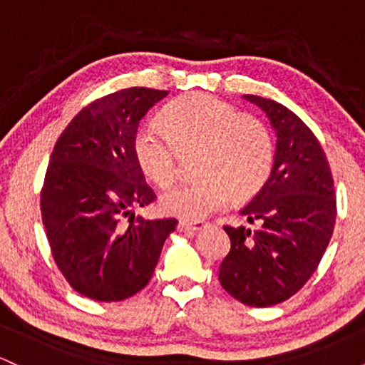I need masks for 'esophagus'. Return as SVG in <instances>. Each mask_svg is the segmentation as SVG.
I'll return each mask as SVG.
<instances>
[{"label": "esophagus", "mask_w": 365, "mask_h": 365, "mask_svg": "<svg viewBox=\"0 0 365 365\" xmlns=\"http://www.w3.org/2000/svg\"><path fill=\"white\" fill-rule=\"evenodd\" d=\"M206 221H188V220H183L178 223V228L182 230V232H199V230L206 228Z\"/></svg>", "instance_id": "obj_1"}]
</instances>
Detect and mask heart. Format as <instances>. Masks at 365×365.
Here are the masks:
<instances>
[{
  "instance_id": "1",
  "label": "heart",
  "mask_w": 365,
  "mask_h": 365,
  "mask_svg": "<svg viewBox=\"0 0 365 365\" xmlns=\"http://www.w3.org/2000/svg\"><path fill=\"white\" fill-rule=\"evenodd\" d=\"M163 123L148 121L133 137V154L150 182L166 187L177 178L180 156L200 153L199 182L171 187L161 207L183 217H206L266 185L274 165L269 128L254 116L209 94H187L163 111Z\"/></svg>"
}]
</instances>
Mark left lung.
<instances>
[{
  "instance_id": "8db88e82",
  "label": "left lung",
  "mask_w": 365,
  "mask_h": 365,
  "mask_svg": "<svg viewBox=\"0 0 365 365\" xmlns=\"http://www.w3.org/2000/svg\"><path fill=\"white\" fill-rule=\"evenodd\" d=\"M244 98L266 113L278 139L266 185L240 211L254 228L223 226L232 249L220 282L242 304L269 307L295 295L317 269L333 235L336 199L312 130L273 99Z\"/></svg>"
}]
</instances>
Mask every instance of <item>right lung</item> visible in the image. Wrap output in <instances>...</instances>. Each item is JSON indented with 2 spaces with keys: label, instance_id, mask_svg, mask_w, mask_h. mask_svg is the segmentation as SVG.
Listing matches in <instances>:
<instances>
[{
  "label": "right lung",
  "instance_id": "right-lung-1",
  "mask_svg": "<svg viewBox=\"0 0 365 365\" xmlns=\"http://www.w3.org/2000/svg\"><path fill=\"white\" fill-rule=\"evenodd\" d=\"M168 91L130 87L87 104L54 144L41 215L54 262L81 295L118 302L149 283L178 221L133 215L156 199L133 137Z\"/></svg>",
  "mask_w": 365,
  "mask_h": 365
}]
</instances>
